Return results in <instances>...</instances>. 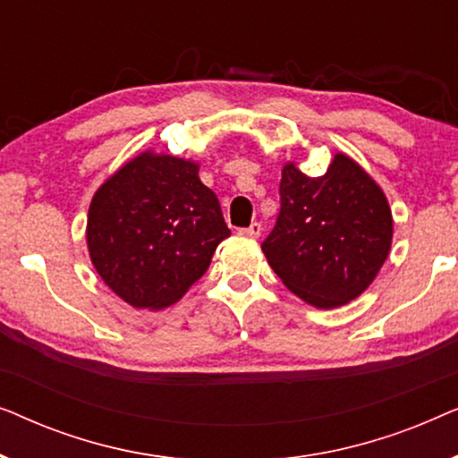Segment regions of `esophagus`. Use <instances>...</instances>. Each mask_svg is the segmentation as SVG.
Returning <instances> with one entry per match:
<instances>
[{"label": "esophagus", "instance_id": "obj_1", "mask_svg": "<svg viewBox=\"0 0 458 458\" xmlns=\"http://www.w3.org/2000/svg\"><path fill=\"white\" fill-rule=\"evenodd\" d=\"M260 231H262L260 223H252V225H250V227H243V229L237 231V233H240V235H246V237H259V235H260Z\"/></svg>", "mask_w": 458, "mask_h": 458}]
</instances>
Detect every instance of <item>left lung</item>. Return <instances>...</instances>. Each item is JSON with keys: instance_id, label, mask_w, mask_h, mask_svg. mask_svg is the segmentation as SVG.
Instances as JSON below:
<instances>
[{"instance_id": "obj_1", "label": "left lung", "mask_w": 458, "mask_h": 458, "mask_svg": "<svg viewBox=\"0 0 458 458\" xmlns=\"http://www.w3.org/2000/svg\"><path fill=\"white\" fill-rule=\"evenodd\" d=\"M279 199L262 252L287 290L317 309L360 296L392 243V212L377 183L348 156L335 154L323 177L285 165Z\"/></svg>"}]
</instances>
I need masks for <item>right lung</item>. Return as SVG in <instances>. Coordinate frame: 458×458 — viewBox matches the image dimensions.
I'll use <instances>...</instances> for the list:
<instances>
[{"label": "right lung", "mask_w": 458, "mask_h": 458, "mask_svg": "<svg viewBox=\"0 0 458 458\" xmlns=\"http://www.w3.org/2000/svg\"><path fill=\"white\" fill-rule=\"evenodd\" d=\"M231 231L198 165L146 152L96 191L87 216L93 267L135 309H165L208 268Z\"/></svg>", "instance_id": "obj_1"}]
</instances>
